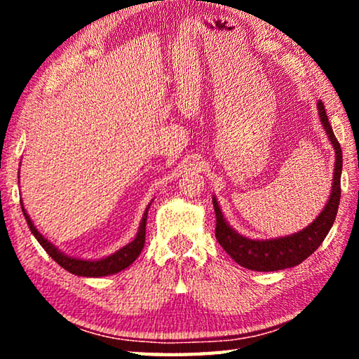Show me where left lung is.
Segmentation results:
<instances>
[{"label": "left lung", "instance_id": "left-lung-1", "mask_svg": "<svg viewBox=\"0 0 359 359\" xmlns=\"http://www.w3.org/2000/svg\"><path fill=\"white\" fill-rule=\"evenodd\" d=\"M317 107L321 125H323L327 139H330L334 151H336V163H334V177L330 199H327L325 209L320 212V215L315 218L307 228L278 239H248L244 238V236H241L239 233H236V231L229 226L228 222L224 220L215 196L212 198L217 215L215 238L218 241V244L223 247V250L242 267L259 272H269L287 269V267L301 264L304 259L311 257V255L321 245V242L325 241L327 233H330L334 220H336L340 201L342 149H340V144L336 136H334V131L331 128L330 120H327L323 102L318 101Z\"/></svg>", "mask_w": 359, "mask_h": 359}]
</instances>
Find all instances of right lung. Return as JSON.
Returning a JSON list of instances; mask_svg holds the SVG:
<instances>
[{"label": "right lung", "instance_id": "1", "mask_svg": "<svg viewBox=\"0 0 359 359\" xmlns=\"http://www.w3.org/2000/svg\"><path fill=\"white\" fill-rule=\"evenodd\" d=\"M22 204V201H20ZM149 209H150V204L147 205V209H145L144 215H142V220L141 224H139V229H137V234L135 241H131L130 244H126L125 247H121L120 250H117L112 255H109L106 258H101V259H81V258H74V257H68V255L60 252L58 248L50 244L44 236H42L36 226L32 222V218L27 214L25 208H23L22 204V212L23 215L27 218V223L29 226V231H32L33 236L36 239H38L39 244L42 245V248L50 255L52 259H55L57 263L66 269L71 274L74 276H81V277H104V276H111V274H117V272L123 271L128 267L133 261H135L139 253L142 252L144 244H145V223H147V214H149Z\"/></svg>", "mask_w": 359, "mask_h": 359}]
</instances>
